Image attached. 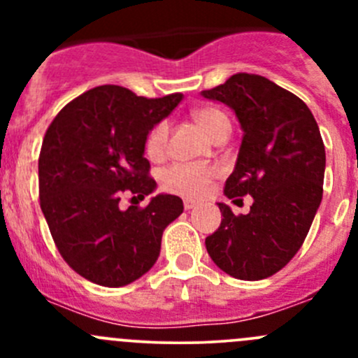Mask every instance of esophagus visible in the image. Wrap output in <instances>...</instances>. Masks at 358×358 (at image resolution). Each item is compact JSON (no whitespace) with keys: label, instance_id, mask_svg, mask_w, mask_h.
<instances>
[{"label":"esophagus","instance_id":"obj_1","mask_svg":"<svg viewBox=\"0 0 358 358\" xmlns=\"http://www.w3.org/2000/svg\"><path fill=\"white\" fill-rule=\"evenodd\" d=\"M183 208H185V209H192V208H196V201H192V199H185V201H183Z\"/></svg>","mask_w":358,"mask_h":358}]
</instances>
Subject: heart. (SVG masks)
<instances>
[{
	"instance_id": "b5f03b06",
	"label": "heart",
	"mask_w": 358,
	"mask_h": 358,
	"mask_svg": "<svg viewBox=\"0 0 358 358\" xmlns=\"http://www.w3.org/2000/svg\"><path fill=\"white\" fill-rule=\"evenodd\" d=\"M192 117L208 133L211 140L229 136L230 122L222 110L215 107H202L192 110ZM168 122L161 121L152 126L145 138V152L154 161L161 159L166 152L168 142ZM216 171L211 166L202 164H171L161 173V187L166 192L180 194L185 197H201L215 178Z\"/></svg>"
}]
</instances>
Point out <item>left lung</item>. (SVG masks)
<instances>
[{
  "instance_id": "left-lung-1",
  "label": "left lung",
  "mask_w": 358,
  "mask_h": 358,
  "mask_svg": "<svg viewBox=\"0 0 358 358\" xmlns=\"http://www.w3.org/2000/svg\"><path fill=\"white\" fill-rule=\"evenodd\" d=\"M201 95L229 106L244 131L223 192L229 199L252 196L248 215L218 202L223 218L206 249L236 279H266L298 252L322 201L319 126L301 99L258 74L239 72Z\"/></svg>"
}]
</instances>
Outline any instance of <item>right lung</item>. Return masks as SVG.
Listing matches in <instances>:
<instances>
[{"label": "right lung", "instance_id": "obj_1", "mask_svg": "<svg viewBox=\"0 0 358 358\" xmlns=\"http://www.w3.org/2000/svg\"><path fill=\"white\" fill-rule=\"evenodd\" d=\"M182 99L96 86L69 102L46 129L39 204L62 258L90 282L121 287L140 279L157 262L164 229L183 213L182 199L169 194L145 208L119 209L122 194L143 199L156 190L145 138Z\"/></svg>", "mask_w": 358, "mask_h": 358}]
</instances>
